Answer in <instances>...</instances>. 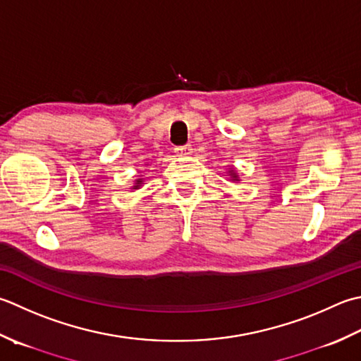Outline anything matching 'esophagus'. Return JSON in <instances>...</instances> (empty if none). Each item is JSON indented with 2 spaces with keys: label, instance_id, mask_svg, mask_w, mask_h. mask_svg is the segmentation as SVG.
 Returning <instances> with one entry per match:
<instances>
[{
  "label": "esophagus",
  "instance_id": "1",
  "mask_svg": "<svg viewBox=\"0 0 361 361\" xmlns=\"http://www.w3.org/2000/svg\"><path fill=\"white\" fill-rule=\"evenodd\" d=\"M173 152L178 154V157H189L190 153H192V145L186 144V145H178L173 148Z\"/></svg>",
  "mask_w": 361,
  "mask_h": 361
}]
</instances>
